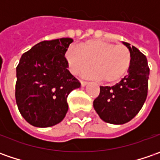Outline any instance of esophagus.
Wrapping results in <instances>:
<instances>
[{
  "mask_svg": "<svg viewBox=\"0 0 160 160\" xmlns=\"http://www.w3.org/2000/svg\"><path fill=\"white\" fill-rule=\"evenodd\" d=\"M80 83H81V85H82V86H85V85L87 84V82H86V81H83V80H81Z\"/></svg>",
  "mask_w": 160,
  "mask_h": 160,
  "instance_id": "1",
  "label": "esophagus"
}]
</instances>
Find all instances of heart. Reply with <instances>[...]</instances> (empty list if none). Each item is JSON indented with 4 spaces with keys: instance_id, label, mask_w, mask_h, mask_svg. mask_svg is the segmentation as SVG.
Masks as SVG:
<instances>
[{
    "instance_id": "obj_1",
    "label": "heart",
    "mask_w": 160,
    "mask_h": 160,
    "mask_svg": "<svg viewBox=\"0 0 160 160\" xmlns=\"http://www.w3.org/2000/svg\"><path fill=\"white\" fill-rule=\"evenodd\" d=\"M65 57L74 75L88 70L92 64V77L108 84L119 82L131 64V52L126 45L99 39L88 40L78 48L68 49Z\"/></svg>"
}]
</instances>
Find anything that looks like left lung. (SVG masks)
Here are the masks:
<instances>
[{
	"instance_id": "8db88e82",
	"label": "left lung",
	"mask_w": 160,
	"mask_h": 160,
	"mask_svg": "<svg viewBox=\"0 0 160 160\" xmlns=\"http://www.w3.org/2000/svg\"><path fill=\"white\" fill-rule=\"evenodd\" d=\"M131 52L127 75L113 86H101L93 108L103 121L123 125L132 120L144 104L148 93L150 68L144 54L123 42Z\"/></svg>"
}]
</instances>
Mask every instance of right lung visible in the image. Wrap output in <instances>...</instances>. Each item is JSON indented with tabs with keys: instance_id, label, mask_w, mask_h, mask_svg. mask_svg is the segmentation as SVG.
<instances>
[{
	"instance_id": "add662e5",
	"label": "right lung",
	"mask_w": 160,
	"mask_h": 160,
	"mask_svg": "<svg viewBox=\"0 0 160 160\" xmlns=\"http://www.w3.org/2000/svg\"><path fill=\"white\" fill-rule=\"evenodd\" d=\"M73 39L42 41L20 58L17 67L16 102L22 117L36 127H50L64 119L67 98L80 82L68 70L65 53Z\"/></svg>"
}]
</instances>
